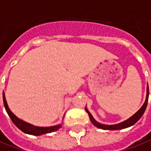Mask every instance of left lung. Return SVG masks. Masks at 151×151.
I'll list each match as a JSON object with an SVG mask.
<instances>
[{
  "label": "left lung",
  "mask_w": 151,
  "mask_h": 151,
  "mask_svg": "<svg viewBox=\"0 0 151 151\" xmlns=\"http://www.w3.org/2000/svg\"><path fill=\"white\" fill-rule=\"evenodd\" d=\"M148 98H149V86H147L146 98H145V103H144V105L142 106V108L140 109L135 114H133L131 118H129L128 119H127L126 121H124L123 123H119V124H114V125H105V124H101V123H98V122H96V120L94 119L92 115H91L90 114V112L87 110V109L85 108V110L87 112L88 115H89L91 122L93 123V125H95L96 127H99V128H101V129H104V130H120V129H123V128H126V127L132 126L133 124H135V123L137 122L138 120L142 118V116L143 115V114L145 112V109H146V106H147Z\"/></svg>",
  "instance_id": "left-lung-1"
}]
</instances>
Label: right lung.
Masks as SVG:
<instances>
[{"instance_id": "add662e5", "label": "right lung", "mask_w": 151, "mask_h": 151, "mask_svg": "<svg viewBox=\"0 0 151 151\" xmlns=\"http://www.w3.org/2000/svg\"><path fill=\"white\" fill-rule=\"evenodd\" d=\"M3 103H4L5 109H6L8 115L9 116L10 119L12 120V122L14 123V125L18 128H19L22 132H24L25 133L34 135V136H39V135L50 133V132H55V131H57L59 128L61 127V124H59V125H56V126H52V127H36V126H33L32 124H29V123L24 122L19 119H18L16 116L10 111V109L8 107L4 92H3Z\"/></svg>"}]
</instances>
